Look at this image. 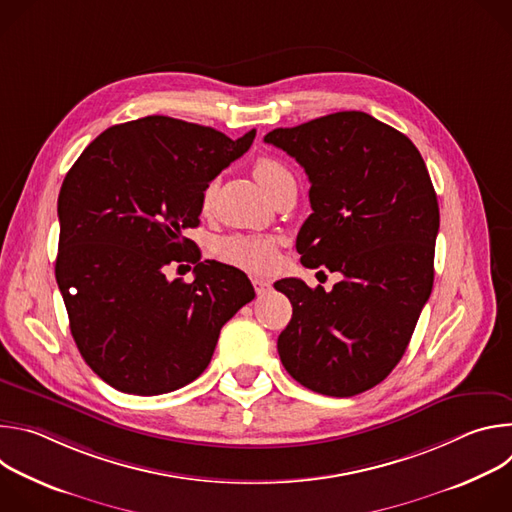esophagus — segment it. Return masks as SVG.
<instances>
[{"mask_svg": "<svg viewBox=\"0 0 512 512\" xmlns=\"http://www.w3.org/2000/svg\"><path fill=\"white\" fill-rule=\"evenodd\" d=\"M251 281H253V287H255L257 294H265V291L271 287V283L267 279H263V277H253Z\"/></svg>", "mask_w": 512, "mask_h": 512, "instance_id": "obj_1", "label": "esophagus"}]
</instances>
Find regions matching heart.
<instances>
[{
	"label": "heart",
	"mask_w": 512,
	"mask_h": 512,
	"mask_svg": "<svg viewBox=\"0 0 512 512\" xmlns=\"http://www.w3.org/2000/svg\"><path fill=\"white\" fill-rule=\"evenodd\" d=\"M253 174L261 188L269 192L275 182L289 176V170L275 158H259L253 166ZM214 186H206L202 192V208L208 210L212 202ZM216 255L223 261L253 273L269 271L277 263V241L273 237H259V235H229L223 237L214 247Z\"/></svg>",
	"instance_id": "b5f03b06"
}]
</instances>
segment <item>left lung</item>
<instances>
[{
  "mask_svg": "<svg viewBox=\"0 0 512 512\" xmlns=\"http://www.w3.org/2000/svg\"><path fill=\"white\" fill-rule=\"evenodd\" d=\"M265 143L296 158L312 184L302 263L342 273L332 291L275 281L294 306L279 358L316 393L358 395L397 367L431 294L440 208L429 172L407 135L362 111L279 127Z\"/></svg>",
  "mask_w": 512,
  "mask_h": 512,
  "instance_id": "left-lung-1",
  "label": "left lung"
}]
</instances>
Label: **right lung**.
I'll list each match as a JSON object with an SVG mask.
<instances>
[{
  "mask_svg": "<svg viewBox=\"0 0 512 512\" xmlns=\"http://www.w3.org/2000/svg\"><path fill=\"white\" fill-rule=\"evenodd\" d=\"M255 129L231 139L212 127L150 115L103 131L58 194L56 283L70 332L113 389L162 395L198 379L221 328L255 298L237 267L200 261L186 229L202 192L241 158ZM195 263V281L165 267Z\"/></svg>",
  "mask_w": 512,
  "mask_h": 512,
  "instance_id": "obj_1",
  "label": "right lung"
}]
</instances>
